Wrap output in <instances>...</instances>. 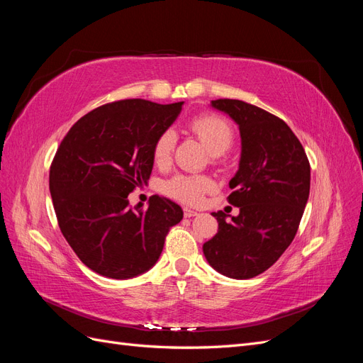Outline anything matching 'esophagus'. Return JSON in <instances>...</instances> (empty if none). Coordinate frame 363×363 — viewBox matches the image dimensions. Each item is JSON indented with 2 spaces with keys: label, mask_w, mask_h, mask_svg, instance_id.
<instances>
[{
  "label": "esophagus",
  "mask_w": 363,
  "mask_h": 363,
  "mask_svg": "<svg viewBox=\"0 0 363 363\" xmlns=\"http://www.w3.org/2000/svg\"><path fill=\"white\" fill-rule=\"evenodd\" d=\"M183 212H184V218H192L196 215V212L192 211V208H189V207H184Z\"/></svg>",
  "instance_id": "obj_1"
}]
</instances>
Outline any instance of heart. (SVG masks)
<instances>
[{
	"mask_svg": "<svg viewBox=\"0 0 363 363\" xmlns=\"http://www.w3.org/2000/svg\"><path fill=\"white\" fill-rule=\"evenodd\" d=\"M189 128L200 138L206 148L213 156H221L233 145V128L225 119L216 115H200L191 121ZM175 145V135L172 130H164L156 139L152 147V159L157 167H167L171 162L172 150ZM213 188V182L206 175L177 174L163 186V191L172 199L182 203L196 204L203 195Z\"/></svg>",
	"mask_w": 363,
	"mask_h": 363,
	"instance_id": "obj_1",
	"label": "heart"
}]
</instances>
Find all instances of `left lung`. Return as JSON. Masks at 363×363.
<instances>
[{"label":"left lung","mask_w":363,"mask_h":363,"mask_svg":"<svg viewBox=\"0 0 363 363\" xmlns=\"http://www.w3.org/2000/svg\"><path fill=\"white\" fill-rule=\"evenodd\" d=\"M239 127V169L228 186L239 215L225 221L212 215L218 233L203 245L213 269L230 279L259 276L279 260L294 240L311 191V164L301 142L283 119L239 100H215Z\"/></svg>","instance_id":"1"}]
</instances>
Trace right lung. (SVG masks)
<instances>
[{
    "mask_svg": "<svg viewBox=\"0 0 363 363\" xmlns=\"http://www.w3.org/2000/svg\"><path fill=\"white\" fill-rule=\"evenodd\" d=\"M183 101L121 100L80 118L60 142L50 168V192L62 235L100 276L125 280L156 265L182 207L152 195L148 208L130 207L128 194L147 184L156 139Z\"/></svg>",
    "mask_w": 363,
    "mask_h": 363,
    "instance_id": "1",
    "label": "right lung"
}]
</instances>
